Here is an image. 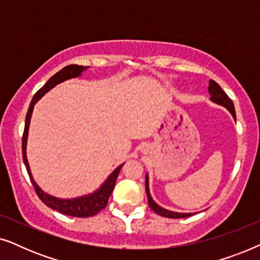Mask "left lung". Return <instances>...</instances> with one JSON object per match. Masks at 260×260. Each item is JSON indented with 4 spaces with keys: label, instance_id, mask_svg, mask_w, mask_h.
<instances>
[{
    "label": "left lung",
    "instance_id": "obj_1",
    "mask_svg": "<svg viewBox=\"0 0 260 260\" xmlns=\"http://www.w3.org/2000/svg\"><path fill=\"white\" fill-rule=\"evenodd\" d=\"M208 93L211 95V102L215 103V104L221 105L223 108H226L229 110L231 115H232L233 119L236 120V110H234V105L233 102L231 101L221 87L219 86V84H216L214 80H209V86H208ZM145 191H147V197H148V204L150 206V208L154 211L156 214L161 215V216H166V218H170V219H181V218H188V216L195 214V213H181V212H174V211H169V209H166L161 207V206L156 204L154 201V199L151 198L150 190H149V176L148 174L145 175Z\"/></svg>",
    "mask_w": 260,
    "mask_h": 260
}]
</instances>
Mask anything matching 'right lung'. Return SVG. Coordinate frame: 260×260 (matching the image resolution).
Segmentation results:
<instances>
[{
	"label": "right lung",
	"instance_id": "obj_1",
	"mask_svg": "<svg viewBox=\"0 0 260 260\" xmlns=\"http://www.w3.org/2000/svg\"><path fill=\"white\" fill-rule=\"evenodd\" d=\"M90 69V66H79V65H70L63 67L62 70H60L59 72H56L54 76L51 77L48 79L47 83H46L44 86H42L40 90H39L37 93L34 94L33 99H31L29 109H28L27 116H26V123H24V131H23V137H22V157L24 166H26V169L28 172V175H29V179L33 183L34 189L37 191L38 197L41 199V201L44 202L45 205H47L48 207L52 209H55L59 213H61L63 215L69 216H77V218H87V216H93L104 209L108 205V200L111 195L113 188H115L117 176L120 172V168H122L124 163L117 167V168L113 170V172L110 174L101 187L98 189H95L93 193H90L87 195H83V197H78L73 199H60L56 197H53V195L46 193L39 187V184L35 182L33 175H31L29 163H28L27 159V140H28V131H29V124H30V118L31 113H33L34 105L37 104L38 101L40 98L44 97V95L47 93L48 91H51L53 87H55L56 85L63 83V81L73 79V78L81 77L84 71Z\"/></svg>",
	"mask_w": 260,
	"mask_h": 260
}]
</instances>
